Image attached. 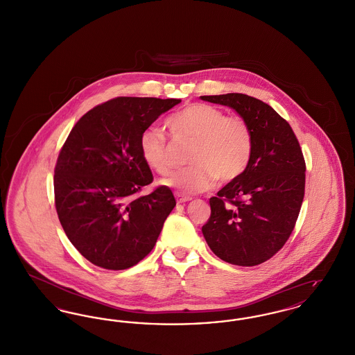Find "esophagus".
Returning a JSON list of instances; mask_svg holds the SVG:
<instances>
[{
	"label": "esophagus",
	"mask_w": 355,
	"mask_h": 355,
	"mask_svg": "<svg viewBox=\"0 0 355 355\" xmlns=\"http://www.w3.org/2000/svg\"><path fill=\"white\" fill-rule=\"evenodd\" d=\"M191 201L190 197H184V196H177V203H186Z\"/></svg>",
	"instance_id": "34e87169"
}]
</instances>
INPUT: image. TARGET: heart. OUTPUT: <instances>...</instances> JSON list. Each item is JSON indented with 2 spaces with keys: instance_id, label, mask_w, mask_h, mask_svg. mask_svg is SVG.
<instances>
[{
  "instance_id": "obj_1",
  "label": "heart",
  "mask_w": 355,
  "mask_h": 355,
  "mask_svg": "<svg viewBox=\"0 0 355 355\" xmlns=\"http://www.w3.org/2000/svg\"><path fill=\"white\" fill-rule=\"evenodd\" d=\"M175 139H191L194 146L189 162L193 166L175 173L164 185L180 194L191 196L217 184L236 180L248 168L253 153V132L248 121L226 116L220 107L207 103H191L165 121ZM139 152L145 164L168 175L173 170L168 141L158 128L146 129L139 138Z\"/></svg>"
}]
</instances>
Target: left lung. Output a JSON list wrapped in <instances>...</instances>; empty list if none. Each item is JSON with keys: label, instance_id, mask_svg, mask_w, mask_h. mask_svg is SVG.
<instances>
[{"label": "left lung", "instance_id": "left-lung-1", "mask_svg": "<svg viewBox=\"0 0 355 355\" xmlns=\"http://www.w3.org/2000/svg\"><path fill=\"white\" fill-rule=\"evenodd\" d=\"M234 109L253 132L246 170L210 198L202 233L211 252L238 266H255L282 249L304 196V154L286 119L270 105L241 93L202 96Z\"/></svg>", "mask_w": 355, "mask_h": 355}]
</instances>
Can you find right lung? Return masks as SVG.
<instances>
[{"instance_id": "right-lung-1", "label": "right lung", "mask_w": 355, "mask_h": 355, "mask_svg": "<svg viewBox=\"0 0 355 355\" xmlns=\"http://www.w3.org/2000/svg\"><path fill=\"white\" fill-rule=\"evenodd\" d=\"M177 98L117 97L97 105L71 129L54 169V202L73 246L96 266L123 270L152 252L175 206L168 186L153 182L141 135Z\"/></svg>"}]
</instances>
